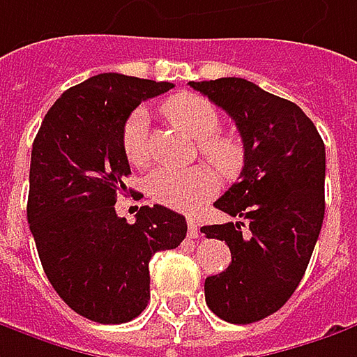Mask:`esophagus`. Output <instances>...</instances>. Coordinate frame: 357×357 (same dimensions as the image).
Returning <instances> with one entry per match:
<instances>
[{"label": "esophagus", "mask_w": 357, "mask_h": 357, "mask_svg": "<svg viewBox=\"0 0 357 357\" xmlns=\"http://www.w3.org/2000/svg\"><path fill=\"white\" fill-rule=\"evenodd\" d=\"M188 236L190 238H197L199 236V224L195 218H188Z\"/></svg>", "instance_id": "esophagus-1"}]
</instances>
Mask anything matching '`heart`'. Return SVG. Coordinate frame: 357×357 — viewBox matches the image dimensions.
Wrapping results in <instances>:
<instances>
[{
  "mask_svg": "<svg viewBox=\"0 0 357 357\" xmlns=\"http://www.w3.org/2000/svg\"><path fill=\"white\" fill-rule=\"evenodd\" d=\"M165 116L178 128L199 139L202 153L222 174L231 176L243 162V149L231 135L215 133L220 128V112L215 105L195 93H179L163 105ZM148 112L135 109L126 119L121 130V149L133 167H144L149 162ZM218 179L209 167L197 165L190 169L160 167L148 178V194L158 204L172 209L192 211L215 194Z\"/></svg>",
  "mask_w": 357,
  "mask_h": 357,
  "instance_id": "obj_1",
  "label": "heart"
}]
</instances>
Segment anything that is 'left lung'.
Listing matches in <instances>:
<instances>
[{
  "mask_svg": "<svg viewBox=\"0 0 357 357\" xmlns=\"http://www.w3.org/2000/svg\"><path fill=\"white\" fill-rule=\"evenodd\" d=\"M190 86L236 121L243 142L240 181L213 204L238 222L202 227L231 252L227 270L206 280V302L229 324L259 321L291 298L316 248L326 211V148L294 101L248 79Z\"/></svg>",
  "mask_w": 357,
  "mask_h": 357,
  "instance_id": "1",
  "label": "left lung"
}]
</instances>
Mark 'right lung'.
I'll return each mask as SVG.
<instances>
[{"mask_svg": "<svg viewBox=\"0 0 357 357\" xmlns=\"http://www.w3.org/2000/svg\"><path fill=\"white\" fill-rule=\"evenodd\" d=\"M174 84L100 73L61 93L31 149L27 222L43 271L59 298L98 324L137 318L149 300V259L185 238L181 213L142 206L135 222L117 218L130 162L126 119Z\"/></svg>", "mask_w": 357, "mask_h": 357, "instance_id": "add662e5", "label": "right lung"}]
</instances>
